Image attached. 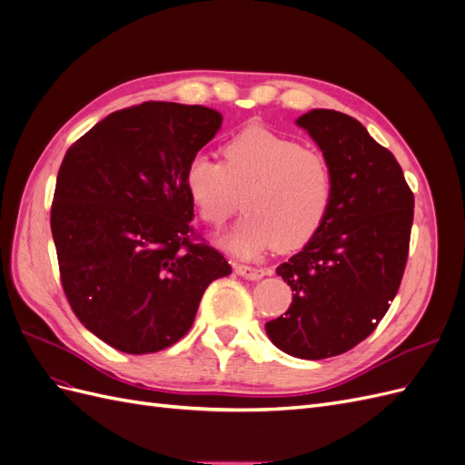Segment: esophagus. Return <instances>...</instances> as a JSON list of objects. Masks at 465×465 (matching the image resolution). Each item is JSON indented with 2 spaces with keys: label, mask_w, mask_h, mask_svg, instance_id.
Masks as SVG:
<instances>
[{
  "label": "esophagus",
  "mask_w": 465,
  "mask_h": 465,
  "mask_svg": "<svg viewBox=\"0 0 465 465\" xmlns=\"http://www.w3.org/2000/svg\"><path fill=\"white\" fill-rule=\"evenodd\" d=\"M234 270L238 275H242L246 279H262L267 272L263 267H254V265H248V263H234Z\"/></svg>",
  "instance_id": "esophagus-1"
}]
</instances>
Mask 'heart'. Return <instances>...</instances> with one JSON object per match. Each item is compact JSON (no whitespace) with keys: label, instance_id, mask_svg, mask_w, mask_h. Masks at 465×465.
<instances>
[{"label":"heart","instance_id":"b5f03b06","mask_svg":"<svg viewBox=\"0 0 465 465\" xmlns=\"http://www.w3.org/2000/svg\"><path fill=\"white\" fill-rule=\"evenodd\" d=\"M223 163L198 154L186 168L184 186L203 223L221 229L238 209L244 219L227 238L241 256L275 246H304L320 231L331 205L333 176L328 159L260 125L232 135Z\"/></svg>","mask_w":465,"mask_h":465}]
</instances>
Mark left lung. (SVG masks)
<instances>
[{
	"instance_id": "1",
	"label": "left lung",
	"mask_w": 465,
	"mask_h": 465,
	"mask_svg": "<svg viewBox=\"0 0 465 465\" xmlns=\"http://www.w3.org/2000/svg\"><path fill=\"white\" fill-rule=\"evenodd\" d=\"M297 124L328 159L333 195L311 242L277 267L292 302L265 331L287 355L318 361L367 340L388 312L410 254L415 200L396 157L359 120L320 108Z\"/></svg>"
}]
</instances>
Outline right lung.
Segmentation results:
<instances>
[{
	"label": "right lung",
	"mask_w": 465,
	"mask_h": 465,
	"mask_svg": "<svg viewBox=\"0 0 465 465\" xmlns=\"http://www.w3.org/2000/svg\"><path fill=\"white\" fill-rule=\"evenodd\" d=\"M223 116L149 101L112 112L67 149L50 227L74 314L130 355L157 353L192 328L211 281L232 267L192 227L184 174Z\"/></svg>",
	"instance_id": "1"
}]
</instances>
